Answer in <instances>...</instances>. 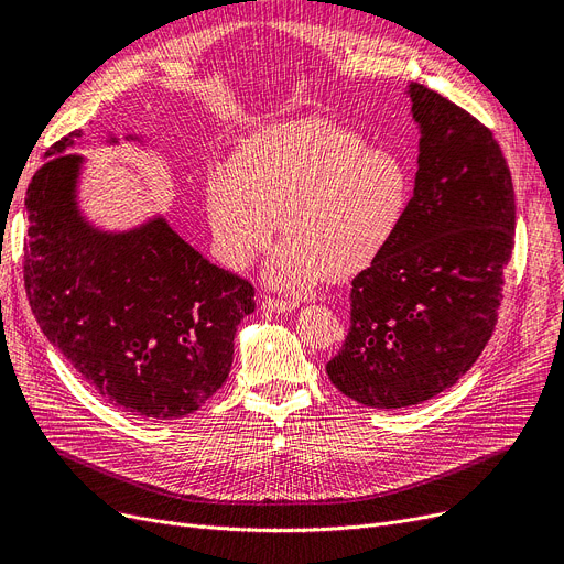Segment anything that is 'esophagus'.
<instances>
[{
	"label": "esophagus",
	"mask_w": 564,
	"mask_h": 564,
	"mask_svg": "<svg viewBox=\"0 0 564 564\" xmlns=\"http://www.w3.org/2000/svg\"><path fill=\"white\" fill-rule=\"evenodd\" d=\"M262 308L264 311H272V313H290V311L297 308V302H285V300L270 297V300L262 302Z\"/></svg>",
	"instance_id": "obj_1"
}]
</instances>
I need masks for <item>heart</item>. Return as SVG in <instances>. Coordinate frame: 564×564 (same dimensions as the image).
Listing matches in <instances>:
<instances>
[{
	"label": "heart",
	"instance_id": "obj_1",
	"mask_svg": "<svg viewBox=\"0 0 564 564\" xmlns=\"http://www.w3.org/2000/svg\"><path fill=\"white\" fill-rule=\"evenodd\" d=\"M411 175L389 148L343 126H276L249 143L242 166L207 171V221L219 260L242 272L279 226L288 240L264 267L279 290L302 292L324 274L359 272L387 251L402 228Z\"/></svg>",
	"mask_w": 564,
	"mask_h": 564
}]
</instances>
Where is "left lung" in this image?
<instances>
[{
	"instance_id": "1",
	"label": "left lung",
	"mask_w": 564,
	"mask_h": 564,
	"mask_svg": "<svg viewBox=\"0 0 564 564\" xmlns=\"http://www.w3.org/2000/svg\"><path fill=\"white\" fill-rule=\"evenodd\" d=\"M419 171L395 242L351 281L334 387L372 409L421 404L478 361L514 247V187L494 134L423 84H409Z\"/></svg>"
}]
</instances>
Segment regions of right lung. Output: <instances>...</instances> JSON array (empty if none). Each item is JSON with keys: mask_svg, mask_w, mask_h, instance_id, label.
Returning <instances> with one entry per match:
<instances>
[{"mask_svg": "<svg viewBox=\"0 0 564 564\" xmlns=\"http://www.w3.org/2000/svg\"><path fill=\"white\" fill-rule=\"evenodd\" d=\"M79 137L56 141L26 187L29 306L109 404L183 419L226 381L237 324L256 311L253 285L203 258L164 217L121 232L88 224L77 205L84 158L66 153Z\"/></svg>", "mask_w": 564, "mask_h": 564, "instance_id": "add662e5", "label": "right lung"}]
</instances>
